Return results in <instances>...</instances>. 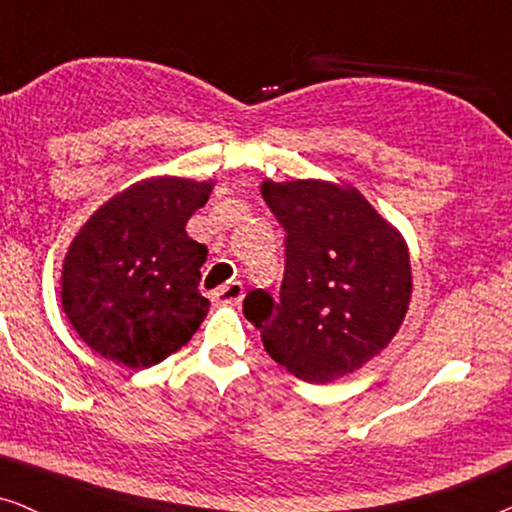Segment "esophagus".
<instances>
[{
    "label": "esophagus",
    "mask_w": 512,
    "mask_h": 512,
    "mask_svg": "<svg viewBox=\"0 0 512 512\" xmlns=\"http://www.w3.org/2000/svg\"><path fill=\"white\" fill-rule=\"evenodd\" d=\"M244 298V286L242 282H228L226 286H221V289L214 291V300L219 305H233L237 307L242 303Z\"/></svg>",
    "instance_id": "34e87169"
}]
</instances>
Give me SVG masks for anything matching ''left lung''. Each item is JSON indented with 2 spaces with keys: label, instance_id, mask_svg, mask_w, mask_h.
I'll list each match as a JSON object with an SVG mask.
<instances>
[{
  "label": "left lung",
  "instance_id": "obj_1",
  "mask_svg": "<svg viewBox=\"0 0 512 512\" xmlns=\"http://www.w3.org/2000/svg\"><path fill=\"white\" fill-rule=\"evenodd\" d=\"M282 223L284 279L275 300L256 289L244 317L265 352L312 384L354 373L389 345L408 312L412 275L401 235L354 188L265 181Z\"/></svg>",
  "mask_w": 512,
  "mask_h": 512
}]
</instances>
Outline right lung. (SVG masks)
I'll list each match as a JSON object with an SVG mask.
<instances>
[{"mask_svg": "<svg viewBox=\"0 0 512 512\" xmlns=\"http://www.w3.org/2000/svg\"><path fill=\"white\" fill-rule=\"evenodd\" d=\"M212 184L160 177L118 193L74 237L62 268V310L104 359L156 366L184 347L209 312L200 296L207 247L186 235Z\"/></svg>", "mask_w": 512, "mask_h": 512, "instance_id": "right-lung-1", "label": "right lung"}]
</instances>
